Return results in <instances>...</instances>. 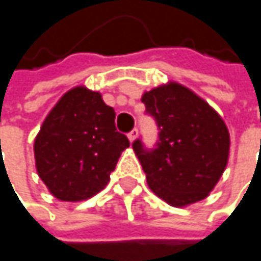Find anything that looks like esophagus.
<instances>
[{
	"label": "esophagus",
	"instance_id": "1",
	"mask_svg": "<svg viewBox=\"0 0 261 261\" xmlns=\"http://www.w3.org/2000/svg\"><path fill=\"white\" fill-rule=\"evenodd\" d=\"M138 135H139V132H138V128H133V129H132V132H129V133H128V139H129V141H132V142H133V141H136Z\"/></svg>",
	"mask_w": 261,
	"mask_h": 261
}]
</instances>
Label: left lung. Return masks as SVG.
Returning <instances> with one entry per match:
<instances>
[{
    "label": "left lung",
    "mask_w": 261,
    "mask_h": 261,
    "mask_svg": "<svg viewBox=\"0 0 261 261\" xmlns=\"http://www.w3.org/2000/svg\"><path fill=\"white\" fill-rule=\"evenodd\" d=\"M142 102L159 129L154 148H145L141 139L133 142L150 189L175 207L204 199L227 165L230 139L224 120L179 83L145 92Z\"/></svg>",
    "instance_id": "left-lung-1"
}]
</instances>
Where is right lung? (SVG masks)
I'll return each instance as SVG.
<instances>
[{
    "label": "right lung",
    "instance_id": "add662e5",
    "mask_svg": "<svg viewBox=\"0 0 261 261\" xmlns=\"http://www.w3.org/2000/svg\"><path fill=\"white\" fill-rule=\"evenodd\" d=\"M114 119L100 92L85 86L68 91L50 110L34 153L38 176L55 198L83 201L105 189L120 153L129 147Z\"/></svg>",
    "mask_w": 261,
    "mask_h": 261
}]
</instances>
